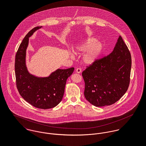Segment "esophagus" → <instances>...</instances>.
I'll list each match as a JSON object with an SVG mask.
<instances>
[{"mask_svg": "<svg viewBox=\"0 0 146 146\" xmlns=\"http://www.w3.org/2000/svg\"><path fill=\"white\" fill-rule=\"evenodd\" d=\"M76 72H77V73L80 74V73H81V72H82V69H81L80 68H76Z\"/></svg>", "mask_w": 146, "mask_h": 146, "instance_id": "obj_1", "label": "esophagus"}]
</instances>
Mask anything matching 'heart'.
Returning <instances> with one entry per match:
<instances>
[{
  "label": "heart",
  "mask_w": 146,
  "mask_h": 146,
  "mask_svg": "<svg viewBox=\"0 0 146 146\" xmlns=\"http://www.w3.org/2000/svg\"><path fill=\"white\" fill-rule=\"evenodd\" d=\"M94 38H88L84 44L77 47L78 52H86L83 58L84 62L86 64L94 62L99 57L102 49L103 45L101 42H97Z\"/></svg>",
  "instance_id": "1"
}]
</instances>
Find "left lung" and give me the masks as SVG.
I'll use <instances>...</instances> for the list:
<instances>
[{
  "mask_svg": "<svg viewBox=\"0 0 146 146\" xmlns=\"http://www.w3.org/2000/svg\"><path fill=\"white\" fill-rule=\"evenodd\" d=\"M131 67L130 51L120 36L112 53L86 66L83 71L86 100L96 107L118 101L129 88Z\"/></svg>",
  "mask_w": 146,
  "mask_h": 146,
  "instance_id": "1",
  "label": "left lung"
}]
</instances>
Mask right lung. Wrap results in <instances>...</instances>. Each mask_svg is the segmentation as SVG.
<instances>
[{
    "mask_svg": "<svg viewBox=\"0 0 146 146\" xmlns=\"http://www.w3.org/2000/svg\"><path fill=\"white\" fill-rule=\"evenodd\" d=\"M41 27H34L23 39L16 54L15 68L16 86L21 97L34 107L45 110L54 107L61 102L66 80L74 68L58 69L46 78H38L29 73L25 63L29 38Z\"/></svg>",
    "mask_w": 146,
    "mask_h": 146,
    "instance_id": "right-lung-1",
    "label": "right lung"
}]
</instances>
